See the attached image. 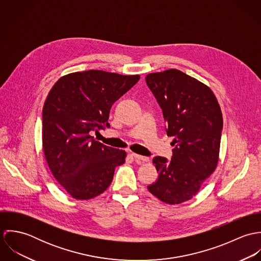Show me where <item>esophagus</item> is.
Returning a JSON list of instances; mask_svg holds the SVG:
<instances>
[{
    "instance_id": "esophagus-1",
    "label": "esophagus",
    "mask_w": 261,
    "mask_h": 261,
    "mask_svg": "<svg viewBox=\"0 0 261 261\" xmlns=\"http://www.w3.org/2000/svg\"><path fill=\"white\" fill-rule=\"evenodd\" d=\"M132 155L137 159V160H141L143 162H148L149 160V156H145V155H141V154H138V153H132Z\"/></svg>"
}]
</instances>
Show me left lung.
Wrapping results in <instances>:
<instances>
[{"label":"left lung","mask_w":261,"mask_h":261,"mask_svg":"<svg viewBox=\"0 0 261 261\" xmlns=\"http://www.w3.org/2000/svg\"><path fill=\"white\" fill-rule=\"evenodd\" d=\"M146 82L163 111L166 132L174 137L170 161L154 156L158 180L149 192L167 204H180L195 196L215 171L223 117L213 91L177 69L147 75Z\"/></svg>","instance_id":"obj_1"}]
</instances>
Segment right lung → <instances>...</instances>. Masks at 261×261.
<instances>
[{
	"label": "right lung",
	"instance_id": "add662e5",
	"mask_svg": "<svg viewBox=\"0 0 261 261\" xmlns=\"http://www.w3.org/2000/svg\"><path fill=\"white\" fill-rule=\"evenodd\" d=\"M140 75L102 70L61 77L50 90L42 112V142L47 164L59 184L73 198L87 200L103 193L124 150L108 147L91 136L110 127L112 105Z\"/></svg>",
	"mask_w": 261,
	"mask_h": 261
}]
</instances>
